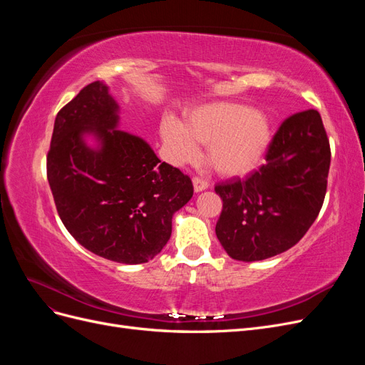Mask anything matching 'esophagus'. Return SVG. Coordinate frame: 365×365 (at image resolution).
Returning <instances> with one entry per match:
<instances>
[{
	"mask_svg": "<svg viewBox=\"0 0 365 365\" xmlns=\"http://www.w3.org/2000/svg\"><path fill=\"white\" fill-rule=\"evenodd\" d=\"M193 187H195V192L200 193V192L208 189V182L205 180H202V178H197V176H195V178H193Z\"/></svg>",
	"mask_w": 365,
	"mask_h": 365,
	"instance_id": "34e87169",
	"label": "esophagus"
}]
</instances>
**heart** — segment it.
<instances>
[{
    "label": "heart",
    "instance_id": "b5f03b06",
    "mask_svg": "<svg viewBox=\"0 0 365 365\" xmlns=\"http://www.w3.org/2000/svg\"><path fill=\"white\" fill-rule=\"evenodd\" d=\"M165 146L180 160L190 158L195 143L207 146V161L222 176H239L260 164L271 141L269 121L262 113L239 103H208L187 117L184 125L165 118Z\"/></svg>",
    "mask_w": 365,
    "mask_h": 365
}]
</instances>
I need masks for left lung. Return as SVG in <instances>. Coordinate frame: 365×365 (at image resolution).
I'll return each instance as SVG.
<instances>
[{"instance_id": "obj_1", "label": "left lung", "mask_w": 365, "mask_h": 365, "mask_svg": "<svg viewBox=\"0 0 365 365\" xmlns=\"http://www.w3.org/2000/svg\"><path fill=\"white\" fill-rule=\"evenodd\" d=\"M264 163L247 180L215 187L222 200L216 236L228 256L263 260L289 250L323 207L330 146L322 115L307 109L286 118Z\"/></svg>"}]
</instances>
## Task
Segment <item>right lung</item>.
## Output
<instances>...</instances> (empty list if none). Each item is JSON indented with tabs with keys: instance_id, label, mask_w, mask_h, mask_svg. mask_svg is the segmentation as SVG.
Segmentation results:
<instances>
[{
	"instance_id": "add662e5",
	"label": "right lung",
	"mask_w": 365,
	"mask_h": 365,
	"mask_svg": "<svg viewBox=\"0 0 365 365\" xmlns=\"http://www.w3.org/2000/svg\"><path fill=\"white\" fill-rule=\"evenodd\" d=\"M117 126L108 86L86 85L54 120L47 178L61 220L82 247L113 262L146 263L168 244L172 217L190 201L193 184ZM85 135L99 146L88 147Z\"/></svg>"
}]
</instances>
